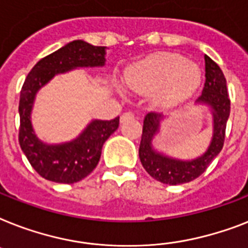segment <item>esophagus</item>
<instances>
[{
    "label": "esophagus",
    "instance_id": "34e87169",
    "mask_svg": "<svg viewBox=\"0 0 248 248\" xmlns=\"http://www.w3.org/2000/svg\"><path fill=\"white\" fill-rule=\"evenodd\" d=\"M134 118V113H131V112H124L122 116H121V122H126L128 120H132Z\"/></svg>",
    "mask_w": 248,
    "mask_h": 248
}]
</instances>
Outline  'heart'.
<instances>
[{
	"label": "heart",
	"mask_w": 248,
	"mask_h": 248,
	"mask_svg": "<svg viewBox=\"0 0 248 248\" xmlns=\"http://www.w3.org/2000/svg\"><path fill=\"white\" fill-rule=\"evenodd\" d=\"M124 78L135 92H154L156 106L173 108L192 98L200 86L201 71L180 54L156 53L128 68Z\"/></svg>",
	"instance_id": "obj_1"
}]
</instances>
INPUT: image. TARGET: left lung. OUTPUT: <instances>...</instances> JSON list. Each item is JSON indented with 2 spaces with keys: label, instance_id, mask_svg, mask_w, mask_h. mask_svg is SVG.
<instances>
[{
  "label": "left lung",
  "instance_id": "obj_1",
  "mask_svg": "<svg viewBox=\"0 0 248 248\" xmlns=\"http://www.w3.org/2000/svg\"><path fill=\"white\" fill-rule=\"evenodd\" d=\"M196 104L210 108L213 114V138L208 150L191 160L170 158L153 148V139L159 132L162 116L150 112L145 116L139 156L145 170L156 181L166 185H181L194 181L206 170L223 149L225 127L231 112L224 74L209 56H205V84Z\"/></svg>",
  "mask_w": 248,
  "mask_h": 248
}]
</instances>
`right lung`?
I'll return each mask as SVG.
<instances>
[{
    "instance_id": "1",
    "label": "right lung",
    "mask_w": 248,
    "mask_h": 248,
    "mask_svg": "<svg viewBox=\"0 0 248 248\" xmlns=\"http://www.w3.org/2000/svg\"><path fill=\"white\" fill-rule=\"evenodd\" d=\"M106 63V47L84 40H74L42 58L31 68L20 92V148L40 176L57 183H75L94 170L106 140L118 128L120 117L110 121L93 120L78 138L63 144L40 141L31 126V109L35 95L49 80L78 67H102Z\"/></svg>"
}]
</instances>
